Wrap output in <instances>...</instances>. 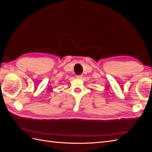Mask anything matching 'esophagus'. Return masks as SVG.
I'll return each instance as SVG.
<instances>
[{"label":"esophagus","instance_id":"34e87169","mask_svg":"<svg viewBox=\"0 0 152 152\" xmlns=\"http://www.w3.org/2000/svg\"><path fill=\"white\" fill-rule=\"evenodd\" d=\"M76 78H77V79H82V75H77L76 76Z\"/></svg>","mask_w":152,"mask_h":152}]
</instances>
